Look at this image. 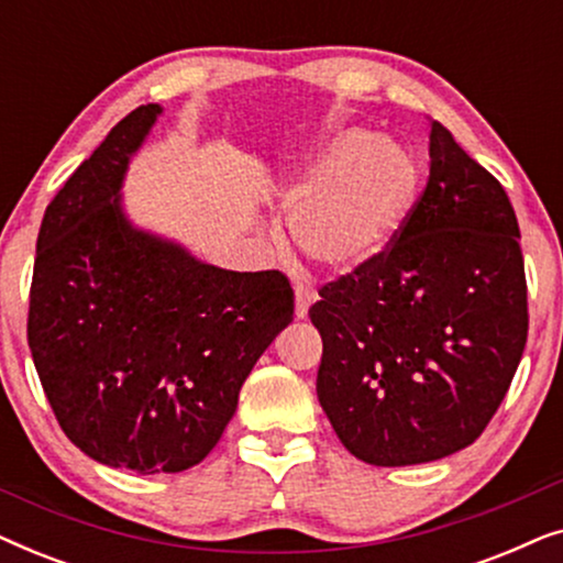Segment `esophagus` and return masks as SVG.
I'll list each match as a JSON object with an SVG mask.
<instances>
[{
	"instance_id": "esophagus-1",
	"label": "esophagus",
	"mask_w": 563,
	"mask_h": 563,
	"mask_svg": "<svg viewBox=\"0 0 563 563\" xmlns=\"http://www.w3.org/2000/svg\"><path fill=\"white\" fill-rule=\"evenodd\" d=\"M312 302H314L312 291L305 289L302 284H297V287H295V314H297V320L307 318V312H310Z\"/></svg>"
}]
</instances>
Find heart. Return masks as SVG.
<instances>
[{"instance_id": "heart-1", "label": "heart", "mask_w": 563, "mask_h": 563, "mask_svg": "<svg viewBox=\"0 0 563 563\" xmlns=\"http://www.w3.org/2000/svg\"><path fill=\"white\" fill-rule=\"evenodd\" d=\"M420 189L402 145L366 128H341L318 156L274 184L299 251L335 274H356L389 249Z\"/></svg>"}]
</instances>
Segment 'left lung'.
Segmentation results:
<instances>
[{
	"label": "left lung",
	"mask_w": 563,
	"mask_h": 563,
	"mask_svg": "<svg viewBox=\"0 0 563 563\" xmlns=\"http://www.w3.org/2000/svg\"><path fill=\"white\" fill-rule=\"evenodd\" d=\"M428 153V187L391 251L322 287L310 310L322 410L374 466L472 445L528 341L520 228L503 184L435 120Z\"/></svg>",
	"instance_id": "left-lung-1"
}]
</instances>
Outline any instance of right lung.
I'll list each match as a JSON object with an SVG mask.
<instances>
[{
    "instance_id": "obj_1",
    "label": "right lung",
    "mask_w": 563,
    "mask_h": 563,
    "mask_svg": "<svg viewBox=\"0 0 563 563\" xmlns=\"http://www.w3.org/2000/svg\"><path fill=\"white\" fill-rule=\"evenodd\" d=\"M161 104H141L68 176L37 233L27 343L76 449L112 468L197 466L295 314L279 272H228L137 228L122 202L130 161Z\"/></svg>"
}]
</instances>
